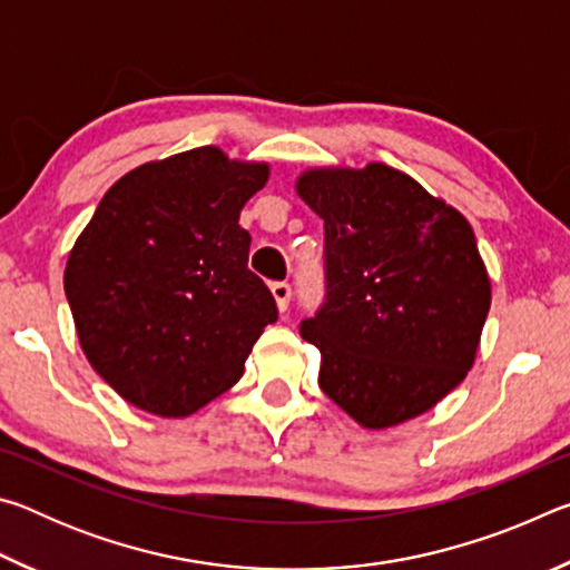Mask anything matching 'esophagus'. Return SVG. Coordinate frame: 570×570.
Masks as SVG:
<instances>
[{"label": "esophagus", "mask_w": 570, "mask_h": 570, "mask_svg": "<svg viewBox=\"0 0 570 570\" xmlns=\"http://www.w3.org/2000/svg\"><path fill=\"white\" fill-rule=\"evenodd\" d=\"M272 296L276 298L278 312L284 314L288 308V298H292V286L284 284V282H276V284H272Z\"/></svg>", "instance_id": "esophagus-1"}]
</instances>
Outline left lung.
Here are the masks:
<instances>
[{
    "mask_svg": "<svg viewBox=\"0 0 570 570\" xmlns=\"http://www.w3.org/2000/svg\"><path fill=\"white\" fill-rule=\"evenodd\" d=\"M296 193L324 218L326 302L302 322L322 392L366 430L432 410L475 364L493 298L468 218L384 163L308 168Z\"/></svg>",
    "mask_w": 570,
    "mask_h": 570,
    "instance_id": "left-lung-1",
    "label": "left lung"
}]
</instances>
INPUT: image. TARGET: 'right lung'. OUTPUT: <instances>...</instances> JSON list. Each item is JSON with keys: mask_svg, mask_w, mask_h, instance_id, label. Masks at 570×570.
Wrapping results in <instances>:
<instances>
[{"mask_svg": "<svg viewBox=\"0 0 570 570\" xmlns=\"http://www.w3.org/2000/svg\"><path fill=\"white\" fill-rule=\"evenodd\" d=\"M268 173L216 146L142 163L77 236L65 266L77 340L125 402L186 417L240 380L278 316L238 226Z\"/></svg>", "mask_w": 570, "mask_h": 570, "instance_id": "right-lung-1", "label": "right lung"}]
</instances>
